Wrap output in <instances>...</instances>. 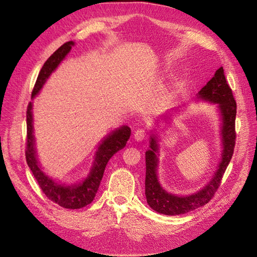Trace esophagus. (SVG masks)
<instances>
[{
  "label": "esophagus",
  "instance_id": "1",
  "mask_svg": "<svg viewBox=\"0 0 257 257\" xmlns=\"http://www.w3.org/2000/svg\"><path fill=\"white\" fill-rule=\"evenodd\" d=\"M146 137V132L144 129H138L134 134V138L136 142H143Z\"/></svg>",
  "mask_w": 257,
  "mask_h": 257
}]
</instances>
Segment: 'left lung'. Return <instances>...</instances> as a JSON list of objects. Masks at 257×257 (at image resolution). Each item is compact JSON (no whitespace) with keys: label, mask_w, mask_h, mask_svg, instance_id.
<instances>
[{"label":"left lung","mask_w":257,"mask_h":257,"mask_svg":"<svg viewBox=\"0 0 257 257\" xmlns=\"http://www.w3.org/2000/svg\"><path fill=\"white\" fill-rule=\"evenodd\" d=\"M197 101H205L214 104L219 112L220 120V139L221 153L216 170L207 184L201 189L188 195H176L165 190L159 180L160 164V135L153 128L151 130L150 149L145 153L146 178H145V196L147 204L152 210L165 215H179L205 205L220 186L221 179L224 175L230 160L232 158L236 133H234V120H236L237 105L234 101L227 80H225L223 68L221 67L215 71L214 76L207 84L199 90ZM173 112V111H172ZM178 112V108H175ZM171 113L168 112L161 115L159 123L165 122L171 118Z\"/></svg>","instance_id":"obj_1"}]
</instances>
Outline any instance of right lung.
<instances>
[{"label":"right lung","instance_id":"right-lung-1","mask_svg":"<svg viewBox=\"0 0 257 257\" xmlns=\"http://www.w3.org/2000/svg\"><path fill=\"white\" fill-rule=\"evenodd\" d=\"M75 46V42H67L60 46L41 69L40 75L37 77L36 84L32 93V99L40 94L43 86L49 79L52 72L56 70L61 62L66 59V56ZM132 130L128 125H121L106 135L98 143L96 152L94 154V161L89 169L88 175L84 179L77 182H62L51 178L43 170L40 160L37 156L36 139L34 135V116H33V102L28 104L27 108V151H26V160L30 170H32L35 179L46 195V197L52 202L59 204L64 208L77 210L93 202L96 196L99 184L104 175L105 167L113 155L116 152L122 150L127 144Z\"/></svg>","mask_w":257,"mask_h":257}]
</instances>
